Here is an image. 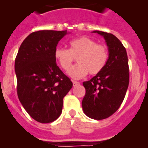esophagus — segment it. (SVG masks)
<instances>
[{
  "label": "esophagus",
  "mask_w": 148,
  "mask_h": 148,
  "mask_svg": "<svg viewBox=\"0 0 148 148\" xmlns=\"http://www.w3.org/2000/svg\"><path fill=\"white\" fill-rule=\"evenodd\" d=\"M73 86H78V85L80 84L79 82H77V81H74V80L73 81Z\"/></svg>",
  "instance_id": "obj_1"
}]
</instances>
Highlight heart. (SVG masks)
Instances as JSON below:
<instances>
[{
	"mask_svg": "<svg viewBox=\"0 0 148 148\" xmlns=\"http://www.w3.org/2000/svg\"><path fill=\"white\" fill-rule=\"evenodd\" d=\"M55 58L65 71L69 70L74 58L78 63L72 67L69 75L73 79H81L90 73L97 75L106 66L109 54L106 46L97 44L95 40L86 36L77 38L69 42V49L57 48Z\"/></svg>",
	"mask_w": 148,
	"mask_h": 148,
	"instance_id": "1",
	"label": "heart"
}]
</instances>
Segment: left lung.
<instances>
[{"label": "left lung", "instance_id": "1", "mask_svg": "<svg viewBox=\"0 0 148 148\" xmlns=\"http://www.w3.org/2000/svg\"><path fill=\"white\" fill-rule=\"evenodd\" d=\"M102 35L108 46L106 66L89 81L83 82L86 94L82 99L85 114L94 120H103L120 108L129 85V66L125 47L115 35L94 31Z\"/></svg>", "mask_w": 148, "mask_h": 148}]
</instances>
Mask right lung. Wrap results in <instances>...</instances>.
<instances>
[{
    "label": "right lung",
    "instance_id": "add662e5",
    "mask_svg": "<svg viewBox=\"0 0 148 148\" xmlns=\"http://www.w3.org/2000/svg\"><path fill=\"white\" fill-rule=\"evenodd\" d=\"M67 31L32 32L21 45L14 70L18 99L27 113L42 123L61 115L63 98L73 82L56 64L54 53Z\"/></svg>",
    "mask_w": 148,
    "mask_h": 148
}]
</instances>
